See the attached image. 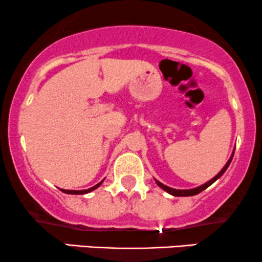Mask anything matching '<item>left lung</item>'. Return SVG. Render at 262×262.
I'll use <instances>...</instances> for the list:
<instances>
[{"label":"left lung","instance_id":"8db88e82","mask_svg":"<svg viewBox=\"0 0 262 262\" xmlns=\"http://www.w3.org/2000/svg\"><path fill=\"white\" fill-rule=\"evenodd\" d=\"M233 155H234V152H233ZM233 155H231V158L229 159V160H228L227 164H225V166L223 167V169L221 170V172H219L217 176L213 177V179L210 180V181H208L207 183H204V185L200 186V187H197V188H193V189H175V188H171V187H167V186L162 185V183H161V182H159L158 180H155V181H156V185H158L159 187H161L162 189H164V191L169 192L170 194H172V196H175V197H187V196H194V194H198V193H200V192H202L203 189H206L207 187H209V186L212 185L213 182L217 181V180L219 179V177H221L222 175H223V173L225 172V170H227V169H228V166H229V165H230L231 159H233Z\"/></svg>","mask_w":262,"mask_h":262}]
</instances>
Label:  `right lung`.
<instances>
[{
	"label": "right lung",
	"instance_id": "1",
	"mask_svg": "<svg viewBox=\"0 0 262 262\" xmlns=\"http://www.w3.org/2000/svg\"><path fill=\"white\" fill-rule=\"evenodd\" d=\"M102 182L103 181H101L100 183H97V185L93 186V187L89 188V189H82V191H71V189H61V191L65 192V193H69V194H85V193H89V192H91V191H93V189L97 188Z\"/></svg>",
	"mask_w": 262,
	"mask_h": 262
}]
</instances>
